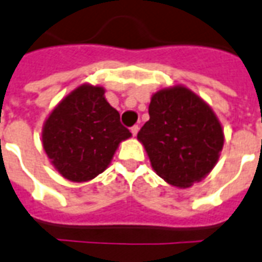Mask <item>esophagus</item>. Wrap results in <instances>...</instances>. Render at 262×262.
<instances>
[{
  "label": "esophagus",
  "mask_w": 262,
  "mask_h": 262,
  "mask_svg": "<svg viewBox=\"0 0 262 262\" xmlns=\"http://www.w3.org/2000/svg\"><path fill=\"white\" fill-rule=\"evenodd\" d=\"M139 129H140L139 125H135V126H132V127H130L132 135L135 136V137H136V136H137V133H139Z\"/></svg>",
  "instance_id": "esophagus-1"
}]
</instances>
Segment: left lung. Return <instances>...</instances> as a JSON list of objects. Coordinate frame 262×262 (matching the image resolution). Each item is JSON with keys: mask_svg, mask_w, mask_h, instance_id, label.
Returning <instances> with one entry per match:
<instances>
[{"mask_svg": "<svg viewBox=\"0 0 262 262\" xmlns=\"http://www.w3.org/2000/svg\"><path fill=\"white\" fill-rule=\"evenodd\" d=\"M148 113L137 140L154 171L179 189L201 182L224 145L223 127L211 106L185 85H174L152 95Z\"/></svg>", "mask_w": 262, "mask_h": 262, "instance_id": "left-lung-1", "label": "left lung"}]
</instances>
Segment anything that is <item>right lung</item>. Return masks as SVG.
I'll list each match as a JSON object with an SVG mask.
<instances>
[{
	"mask_svg": "<svg viewBox=\"0 0 262 262\" xmlns=\"http://www.w3.org/2000/svg\"><path fill=\"white\" fill-rule=\"evenodd\" d=\"M104 92L102 85L81 84L43 123V149L53 167L71 182H88L102 174L119 144L132 137Z\"/></svg>",
	"mask_w": 262,
	"mask_h": 262,
	"instance_id": "obj_1",
	"label": "right lung"
}]
</instances>
